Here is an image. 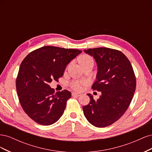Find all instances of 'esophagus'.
<instances>
[{
    "label": "esophagus",
    "mask_w": 152,
    "mask_h": 152,
    "mask_svg": "<svg viewBox=\"0 0 152 152\" xmlns=\"http://www.w3.org/2000/svg\"><path fill=\"white\" fill-rule=\"evenodd\" d=\"M72 95L73 96H80L81 94L80 93H75V92H73L72 93Z\"/></svg>",
    "instance_id": "1"
}]
</instances>
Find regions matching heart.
<instances>
[{"instance_id":"heart-1","label":"heart","mask_w":152,"mask_h":152,"mask_svg":"<svg viewBox=\"0 0 152 152\" xmlns=\"http://www.w3.org/2000/svg\"><path fill=\"white\" fill-rule=\"evenodd\" d=\"M91 60H93V59L89 56H84L80 59V62L88 61ZM86 82H79V81H72L70 83V86L72 89L76 91H80L82 88V86L85 85Z\"/></svg>"}]
</instances>
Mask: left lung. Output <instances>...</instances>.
<instances>
[{
    "instance_id": "1",
    "label": "left lung",
    "mask_w": 152,
    "mask_h": 152,
    "mask_svg": "<svg viewBox=\"0 0 152 152\" xmlns=\"http://www.w3.org/2000/svg\"><path fill=\"white\" fill-rule=\"evenodd\" d=\"M84 52L93 56L98 65L97 80L92 89L102 91L96 101L87 94L91 101L82 107L84 116L95 127H107L128 108L136 90V76L129 60L120 50L98 48Z\"/></svg>"
}]
</instances>
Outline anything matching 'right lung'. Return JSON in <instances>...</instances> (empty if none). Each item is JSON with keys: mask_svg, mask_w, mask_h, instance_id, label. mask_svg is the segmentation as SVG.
Here are the masks:
<instances>
[{"mask_svg": "<svg viewBox=\"0 0 152 152\" xmlns=\"http://www.w3.org/2000/svg\"><path fill=\"white\" fill-rule=\"evenodd\" d=\"M81 53L44 46L30 53L21 62L16 80L17 94L21 107L35 122L51 125L63 114L72 94L66 89L55 93L48 84L58 81L67 64Z\"/></svg>", "mask_w": 152, "mask_h": 152, "instance_id": "1", "label": "right lung"}]
</instances>
